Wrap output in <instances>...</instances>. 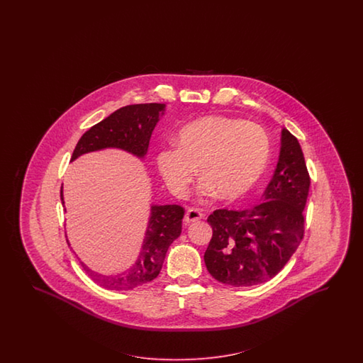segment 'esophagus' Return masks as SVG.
<instances>
[{
  "mask_svg": "<svg viewBox=\"0 0 363 363\" xmlns=\"http://www.w3.org/2000/svg\"><path fill=\"white\" fill-rule=\"evenodd\" d=\"M203 217V214H202V211L199 209H194V208H191V209H187L186 214H185V222L186 223H191V222H196V220H201Z\"/></svg>",
  "mask_w": 363,
  "mask_h": 363,
  "instance_id": "obj_1",
  "label": "esophagus"
}]
</instances>
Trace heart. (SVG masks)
I'll return each instance as SVG.
<instances>
[{
    "label": "heart",
    "mask_w": 363,
    "mask_h": 363,
    "mask_svg": "<svg viewBox=\"0 0 363 363\" xmlns=\"http://www.w3.org/2000/svg\"><path fill=\"white\" fill-rule=\"evenodd\" d=\"M176 143L177 149L158 153L157 169L177 197L185 196L198 169L202 196L237 201L258 184L270 158V141L261 126L223 116L189 122Z\"/></svg>",
    "instance_id": "1"
}]
</instances>
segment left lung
<instances>
[{
	"label": "left lung",
	"mask_w": 363,
	"mask_h": 363,
	"mask_svg": "<svg viewBox=\"0 0 363 363\" xmlns=\"http://www.w3.org/2000/svg\"><path fill=\"white\" fill-rule=\"evenodd\" d=\"M308 187L301 145L282 129L278 162L261 203L249 209L216 210L208 218L213 237L203 259L211 277L235 287L274 278L303 238Z\"/></svg>",
	"instance_id": "obj_1"
}]
</instances>
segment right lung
Here are the masks:
<instances>
[{
  "label": "right lung",
  "instance_id": "add662e5",
  "mask_svg": "<svg viewBox=\"0 0 363 363\" xmlns=\"http://www.w3.org/2000/svg\"><path fill=\"white\" fill-rule=\"evenodd\" d=\"M165 104H138L116 110L109 117L84 133L70 161L77 160L82 154L104 149H121L143 160L147 153L154 128L160 121V117L165 114ZM61 201L64 205L62 186ZM184 214L185 210L179 205H152L140 255L137 261L122 273L99 274L89 269L82 261H79V264L97 285L109 290H132L137 286L147 284L160 274L169 246L179 237Z\"/></svg>",
  "mask_w": 363,
  "mask_h": 363
}]
</instances>
